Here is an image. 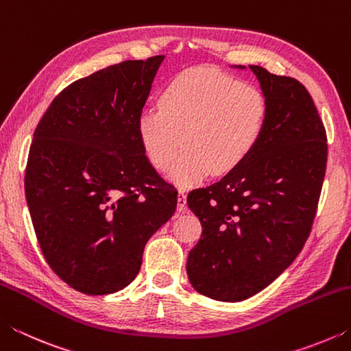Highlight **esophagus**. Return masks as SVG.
<instances>
[{"label":"esophagus","mask_w":351,"mask_h":351,"mask_svg":"<svg viewBox=\"0 0 351 351\" xmlns=\"http://www.w3.org/2000/svg\"><path fill=\"white\" fill-rule=\"evenodd\" d=\"M187 210V195L184 192L178 193V212L184 213Z\"/></svg>","instance_id":"1"}]
</instances>
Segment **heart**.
<instances>
[{
    "instance_id": "heart-1",
    "label": "heart",
    "mask_w": 351,
    "mask_h": 351,
    "mask_svg": "<svg viewBox=\"0 0 351 351\" xmlns=\"http://www.w3.org/2000/svg\"><path fill=\"white\" fill-rule=\"evenodd\" d=\"M268 105L257 88L210 69H190L171 80L159 108L139 112L136 133L147 161L158 171L182 153L167 178L181 189L210 173H232L251 156L263 134Z\"/></svg>"
}]
</instances>
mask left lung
<instances>
[{
  "mask_svg": "<svg viewBox=\"0 0 351 351\" xmlns=\"http://www.w3.org/2000/svg\"><path fill=\"white\" fill-rule=\"evenodd\" d=\"M249 69L268 105L263 134L239 169L187 197L203 226L189 280L219 302L246 300L289 268L310 235L326 167L325 128L305 86Z\"/></svg>",
  "mask_w": 351,
  "mask_h": 351,
  "instance_id": "8db88e82",
  "label": "left lung"
}]
</instances>
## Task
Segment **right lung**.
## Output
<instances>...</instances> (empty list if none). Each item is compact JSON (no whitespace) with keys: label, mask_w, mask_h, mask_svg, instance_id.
I'll return each mask as SVG.
<instances>
[{"label":"right lung","mask_w":351,"mask_h":351,"mask_svg":"<svg viewBox=\"0 0 351 351\" xmlns=\"http://www.w3.org/2000/svg\"><path fill=\"white\" fill-rule=\"evenodd\" d=\"M164 58L74 82L34 132L25 193L35 235L52 271L83 294L128 287L147 241L176 209V190L147 161L136 133Z\"/></svg>","instance_id":"1"}]
</instances>
